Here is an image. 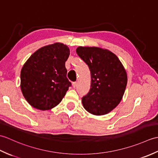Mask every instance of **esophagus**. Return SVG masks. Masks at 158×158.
I'll list each match as a JSON object with an SVG mask.
<instances>
[{"label":"esophagus","instance_id":"obj_1","mask_svg":"<svg viewBox=\"0 0 158 158\" xmlns=\"http://www.w3.org/2000/svg\"><path fill=\"white\" fill-rule=\"evenodd\" d=\"M72 85H73V87L74 88H75L77 86V82H73V83H72Z\"/></svg>","mask_w":158,"mask_h":158}]
</instances>
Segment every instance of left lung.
I'll use <instances>...</instances> for the list:
<instances>
[{
	"instance_id": "obj_1",
	"label": "left lung",
	"mask_w": 158,
	"mask_h": 158,
	"mask_svg": "<svg viewBox=\"0 0 158 158\" xmlns=\"http://www.w3.org/2000/svg\"><path fill=\"white\" fill-rule=\"evenodd\" d=\"M76 52L91 74V88L82 98L83 107L93 115H105L122 99L127 81L126 70L117 56L108 49L79 47Z\"/></svg>"
}]
</instances>
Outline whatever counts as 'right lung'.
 <instances>
[{
	"instance_id": "1",
	"label": "right lung",
	"mask_w": 158,
	"mask_h": 158,
	"mask_svg": "<svg viewBox=\"0 0 158 158\" xmlns=\"http://www.w3.org/2000/svg\"><path fill=\"white\" fill-rule=\"evenodd\" d=\"M69 55L68 46L56 43L38 49L23 64L20 87L25 99L34 108L49 110L61 102L71 86L65 67Z\"/></svg>"
}]
</instances>
